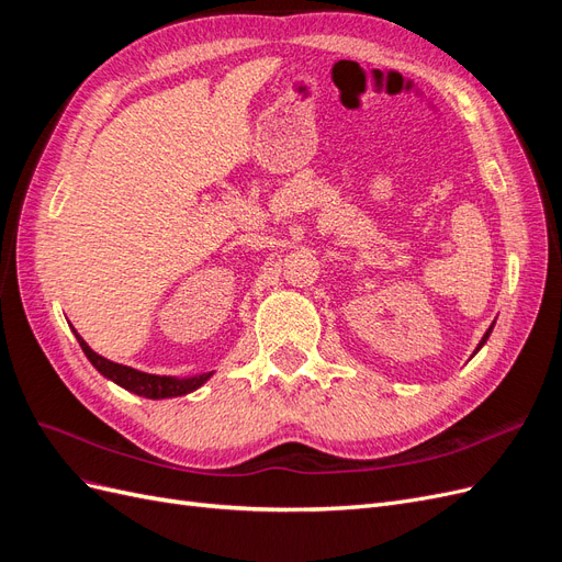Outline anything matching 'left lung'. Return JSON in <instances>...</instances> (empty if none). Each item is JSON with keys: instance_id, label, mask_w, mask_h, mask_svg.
<instances>
[{"instance_id": "1", "label": "left lung", "mask_w": 562, "mask_h": 562, "mask_svg": "<svg viewBox=\"0 0 562 562\" xmlns=\"http://www.w3.org/2000/svg\"><path fill=\"white\" fill-rule=\"evenodd\" d=\"M492 328H495V323H492V326H490V328H487V333H485V335H483V339H481V345H479V349H481V347H483V345H485V339H487V337H490V333H492ZM479 349H475V351H479ZM475 351H473V353H475Z\"/></svg>"}]
</instances>
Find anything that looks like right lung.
Listing matches in <instances>:
<instances>
[{
  "mask_svg": "<svg viewBox=\"0 0 562 562\" xmlns=\"http://www.w3.org/2000/svg\"><path fill=\"white\" fill-rule=\"evenodd\" d=\"M77 335V330H75ZM79 339V347L81 351L87 353V359L93 363V368L100 372V375H105L108 380L116 382L119 386H124L133 394L145 396V398H171V396H184L190 394V391L199 389L203 382H206L213 372H203V375H194V378H166V375H149V372H140L135 368L122 366V363H114L103 359V356H98L83 339L77 335Z\"/></svg>",
  "mask_w": 562,
  "mask_h": 562,
  "instance_id": "add662e5",
  "label": "right lung"
}]
</instances>
